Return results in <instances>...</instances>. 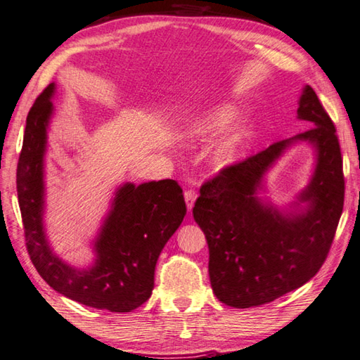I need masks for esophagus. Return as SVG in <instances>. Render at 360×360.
I'll return each instance as SVG.
<instances>
[{
	"label": "esophagus",
	"instance_id": "obj_1",
	"mask_svg": "<svg viewBox=\"0 0 360 360\" xmlns=\"http://www.w3.org/2000/svg\"><path fill=\"white\" fill-rule=\"evenodd\" d=\"M195 198H198V195H195V193L193 191V189H186V191H185V200H186L188 212H191V210H193Z\"/></svg>",
	"mask_w": 360,
	"mask_h": 360
}]
</instances>
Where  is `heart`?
Instances as JSON below:
<instances>
[{
    "mask_svg": "<svg viewBox=\"0 0 360 360\" xmlns=\"http://www.w3.org/2000/svg\"><path fill=\"white\" fill-rule=\"evenodd\" d=\"M236 117V108L230 103H221L213 106L212 110L203 112L202 116L194 120L193 131L202 139H213L226 131L232 125ZM254 136V125L250 122H241L230 131L221 144L216 148L214 165L218 167H229L235 165L236 161L246 152L250 139Z\"/></svg>",
    "mask_w": 360,
    "mask_h": 360,
    "instance_id": "b5f03b06",
    "label": "heart"
}]
</instances>
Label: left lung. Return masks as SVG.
<instances>
[{
	"mask_svg": "<svg viewBox=\"0 0 360 360\" xmlns=\"http://www.w3.org/2000/svg\"><path fill=\"white\" fill-rule=\"evenodd\" d=\"M297 105V119L311 128L222 169L203 183L193 208L208 243L212 288L230 307L263 306L302 287L320 271L334 240L345 199L340 144L310 86ZM300 141L314 147L316 169L297 200L282 210L258 191L264 174Z\"/></svg>",
	"mask_w": 360,
	"mask_h": 360,
	"instance_id": "left-lung-1",
	"label": "left lung"
}]
</instances>
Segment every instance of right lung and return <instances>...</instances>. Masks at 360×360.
Segmentation results:
<instances>
[{"mask_svg":"<svg viewBox=\"0 0 360 360\" xmlns=\"http://www.w3.org/2000/svg\"><path fill=\"white\" fill-rule=\"evenodd\" d=\"M54 91L51 83L30 110L17 166L28 254L42 279L69 300L119 314L131 311L150 297L158 257L185 218L183 191L169 179L119 186L92 243L96 260L89 268L65 263L53 252L44 226L46 131Z\"/></svg>","mask_w":360,"mask_h":360,"instance_id":"obj_1","label":"right lung"}]
</instances>
